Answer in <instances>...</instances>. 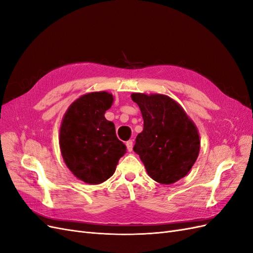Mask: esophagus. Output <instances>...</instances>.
I'll use <instances>...</instances> for the list:
<instances>
[{
	"label": "esophagus",
	"mask_w": 253,
	"mask_h": 253,
	"mask_svg": "<svg viewBox=\"0 0 253 253\" xmlns=\"http://www.w3.org/2000/svg\"><path fill=\"white\" fill-rule=\"evenodd\" d=\"M126 149H127V151H128V152H132V150H133V141H132V140H128V141H126Z\"/></svg>",
	"instance_id": "obj_1"
}]
</instances>
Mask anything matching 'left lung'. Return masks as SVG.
Returning a JSON list of instances; mask_svg holds the SVG:
<instances>
[{"mask_svg":"<svg viewBox=\"0 0 253 253\" xmlns=\"http://www.w3.org/2000/svg\"><path fill=\"white\" fill-rule=\"evenodd\" d=\"M143 118L134 152L151 178L170 185L185 177L200 153L197 128L181 106L166 95L132 94Z\"/></svg>","mask_w":253,"mask_h":253,"instance_id":"left-lung-1","label":"left lung"}]
</instances>
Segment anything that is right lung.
<instances>
[{
    "instance_id": "obj_1",
    "label": "right lung",
    "mask_w": 253,
    "mask_h": 253,
    "mask_svg": "<svg viewBox=\"0 0 253 253\" xmlns=\"http://www.w3.org/2000/svg\"><path fill=\"white\" fill-rule=\"evenodd\" d=\"M113 103L106 91H95L77 99L64 115L60 127V149L76 177L90 185L109 179L126 152L112 121L104 117Z\"/></svg>"
}]
</instances>
